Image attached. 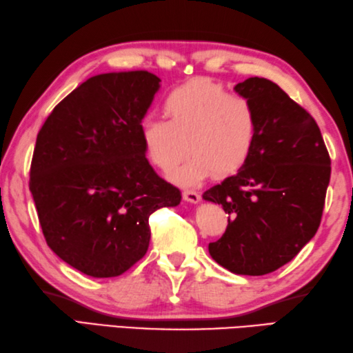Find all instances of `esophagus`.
<instances>
[{"instance_id":"34e87169","label":"esophagus","mask_w":353,"mask_h":353,"mask_svg":"<svg viewBox=\"0 0 353 353\" xmlns=\"http://www.w3.org/2000/svg\"><path fill=\"white\" fill-rule=\"evenodd\" d=\"M183 198L185 199V201H189V203H199V199H201V195L198 192H195V190H189V189H185L184 192H183Z\"/></svg>"}]
</instances>
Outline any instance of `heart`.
Masks as SVG:
<instances>
[{
  "instance_id": "1",
  "label": "heart",
  "mask_w": 353,
  "mask_h": 353,
  "mask_svg": "<svg viewBox=\"0 0 353 353\" xmlns=\"http://www.w3.org/2000/svg\"><path fill=\"white\" fill-rule=\"evenodd\" d=\"M163 119L141 121L140 135L149 161L170 172L190 155L172 179L198 184L214 174L224 178L241 170L256 146L261 121L256 105L207 77L175 86L163 102Z\"/></svg>"
}]
</instances>
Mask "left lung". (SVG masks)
Returning a JSON list of instances; mask_svg holds the SVG:
<instances>
[{
	"instance_id": "8db88e82",
	"label": "left lung",
	"mask_w": 353,
	"mask_h": 353,
	"mask_svg": "<svg viewBox=\"0 0 353 353\" xmlns=\"http://www.w3.org/2000/svg\"><path fill=\"white\" fill-rule=\"evenodd\" d=\"M234 90L256 105L261 131L245 166L204 192L228 214L208 253L234 274L263 276L292 261L317 233L330 157L317 121L277 83L250 77Z\"/></svg>"
}]
</instances>
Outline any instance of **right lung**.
<instances>
[{
  "label": "right lung",
  "instance_id": "obj_1",
  "mask_svg": "<svg viewBox=\"0 0 353 353\" xmlns=\"http://www.w3.org/2000/svg\"><path fill=\"white\" fill-rule=\"evenodd\" d=\"M160 82L148 71L90 77L36 139L28 185L42 233L86 276L123 274L146 254L150 214L181 201L149 164L140 135Z\"/></svg>",
  "mask_w": 353,
  "mask_h": 353
}]
</instances>
